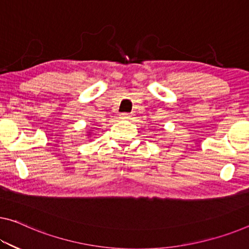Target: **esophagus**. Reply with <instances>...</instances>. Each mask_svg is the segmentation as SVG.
Masks as SVG:
<instances>
[{"label":"esophagus","instance_id":"esophagus-1","mask_svg":"<svg viewBox=\"0 0 249 249\" xmlns=\"http://www.w3.org/2000/svg\"><path fill=\"white\" fill-rule=\"evenodd\" d=\"M120 119H122V120H129V119H131V116H130L129 113H121L120 114Z\"/></svg>","mask_w":249,"mask_h":249}]
</instances>
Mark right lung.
I'll return each instance as SVG.
<instances>
[{"instance_id": "add662e5", "label": "right lung", "mask_w": 249, "mask_h": 249, "mask_svg": "<svg viewBox=\"0 0 249 249\" xmlns=\"http://www.w3.org/2000/svg\"><path fill=\"white\" fill-rule=\"evenodd\" d=\"M90 131H91V130H90ZM87 136H91V133L90 132H88V135Z\"/></svg>"}]
</instances>
